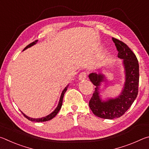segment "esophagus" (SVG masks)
Returning <instances> with one entry per match:
<instances>
[{
    "mask_svg": "<svg viewBox=\"0 0 149 149\" xmlns=\"http://www.w3.org/2000/svg\"><path fill=\"white\" fill-rule=\"evenodd\" d=\"M87 75V73L86 72H83L81 73H80V74L79 75V79L84 80L85 79H86Z\"/></svg>",
    "mask_w": 149,
    "mask_h": 149,
    "instance_id": "34e87169",
    "label": "esophagus"
}]
</instances>
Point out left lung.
Here are the masks:
<instances>
[{
	"label": "left lung",
	"mask_w": 149,
	"mask_h": 149,
	"mask_svg": "<svg viewBox=\"0 0 149 149\" xmlns=\"http://www.w3.org/2000/svg\"><path fill=\"white\" fill-rule=\"evenodd\" d=\"M112 41L118 51V56L123 59L125 68V82L121 95L116 99L102 101L98 90L100 83L104 81V75L95 73L89 75L91 81L97 87L89 100L91 110L96 116L110 120L122 116L130 108L137 96L139 81V62L135 54L123 42L114 37Z\"/></svg>",
	"instance_id": "8db88e82"
}]
</instances>
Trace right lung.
I'll return each instance as SVG.
<instances>
[{
  "label": "right lung",
  "instance_id": "add662e5",
  "mask_svg": "<svg viewBox=\"0 0 149 149\" xmlns=\"http://www.w3.org/2000/svg\"><path fill=\"white\" fill-rule=\"evenodd\" d=\"M37 42V40H36V41H33V42H31V43H30L29 45H27V46L26 48H25V49H24V50H26V49H27V48H29V47H30L33 46V45H35V43H36ZM68 85H67V86L64 88V89L63 90V91H62V94H61V96H60V99L59 103H58V107H56V109L54 110V112H52L51 113V114H50L49 115H48V116H47L43 117V118H37V119H36V118H29V117H28V116H26V114H24L23 112H22V114H23V115L24 116L27 118V119H28L29 120L31 121V122H46V121H49V120H52V118L56 116V115L58 114V112H59L60 110V108H61V107H62V101H63V98H64V93H65V91H66V90H67V89H68Z\"/></svg>",
  "mask_w": 149,
  "mask_h": 149
}]
</instances>
